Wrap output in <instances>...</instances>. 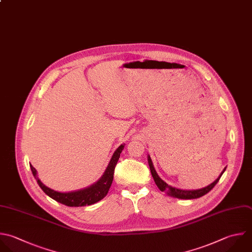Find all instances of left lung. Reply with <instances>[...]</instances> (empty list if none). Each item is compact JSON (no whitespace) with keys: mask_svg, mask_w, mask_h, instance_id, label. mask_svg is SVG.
I'll list each match as a JSON object with an SVG mask.
<instances>
[{"mask_svg":"<svg viewBox=\"0 0 252 252\" xmlns=\"http://www.w3.org/2000/svg\"><path fill=\"white\" fill-rule=\"evenodd\" d=\"M148 162H149V165H150V169H151V172H152V175L154 177V180L157 184V186L158 187V189L162 192H165L166 194L174 197V198H178V199H196V198H199V197H202L204 196L205 194H207L209 191H211L214 186L218 183V181L220 180L221 174L224 172L225 170V167L223 168L222 172L220 173V175L213 182L211 183L210 185H208L207 187L205 188H202V189H198V190H181V189H177L175 187H172L170 185H168L167 183H165L162 179H160V177L158 175L155 167H154V164L152 162V159L150 158V156L148 157Z\"/></svg>","mask_w":252,"mask_h":252,"instance_id":"left-lung-1","label":"left lung"}]
</instances>
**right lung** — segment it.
Here are the masks:
<instances>
[{"label": "right lung", "instance_id": "add662e5", "mask_svg": "<svg viewBox=\"0 0 252 252\" xmlns=\"http://www.w3.org/2000/svg\"><path fill=\"white\" fill-rule=\"evenodd\" d=\"M123 149H124V145H121L114 152L103 175L99 178V180L96 183L93 184L92 186H90L88 188H85V189H82L79 191H75V192L61 193V192H57V191H54V190L48 188L39 180V178L36 175V169L32 164H31V168H32V174H33L34 178L36 179L40 188L49 197H51L55 201H57L61 204H64L66 206H70V207H82V206H87V205L89 206V205H93V204L100 201L108 193V190L113 181L114 169H115V166L117 164V161L119 159L120 154Z\"/></svg>", "mask_w": 252, "mask_h": 252}]
</instances>
